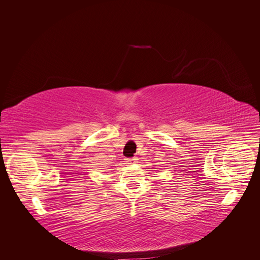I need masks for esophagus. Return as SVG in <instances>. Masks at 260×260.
<instances>
[{"label":"esophagus","instance_id":"esophagus-1","mask_svg":"<svg viewBox=\"0 0 260 260\" xmlns=\"http://www.w3.org/2000/svg\"><path fill=\"white\" fill-rule=\"evenodd\" d=\"M138 159H137V157H135V158H127V159H125L124 161L125 162H127L128 165H131L132 162H136Z\"/></svg>","mask_w":260,"mask_h":260}]
</instances>
